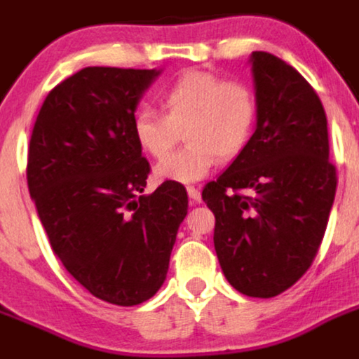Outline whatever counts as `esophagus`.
I'll return each mask as SVG.
<instances>
[{
	"label": "esophagus",
	"mask_w": 359,
	"mask_h": 359,
	"mask_svg": "<svg viewBox=\"0 0 359 359\" xmlns=\"http://www.w3.org/2000/svg\"><path fill=\"white\" fill-rule=\"evenodd\" d=\"M188 195L194 203H201V191L195 186H188Z\"/></svg>",
	"instance_id": "34e87169"
}]
</instances>
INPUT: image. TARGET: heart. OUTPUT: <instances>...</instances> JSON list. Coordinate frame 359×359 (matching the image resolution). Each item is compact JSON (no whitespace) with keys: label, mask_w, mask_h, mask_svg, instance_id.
Here are the masks:
<instances>
[{"label":"heart","mask_w":359,"mask_h":359,"mask_svg":"<svg viewBox=\"0 0 359 359\" xmlns=\"http://www.w3.org/2000/svg\"><path fill=\"white\" fill-rule=\"evenodd\" d=\"M164 113L142 107L133 116V137L147 155L162 158L185 131L189 146L155 168L158 180L191 184L204 179L217 158L233 161L243 153L257 120V96L243 80L215 72L188 71L161 96Z\"/></svg>","instance_id":"obj_1"}]
</instances>
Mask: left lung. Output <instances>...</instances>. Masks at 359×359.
<instances>
[{"mask_svg": "<svg viewBox=\"0 0 359 359\" xmlns=\"http://www.w3.org/2000/svg\"><path fill=\"white\" fill-rule=\"evenodd\" d=\"M257 123L230 168L203 189L213 245L231 287L273 297L318 254L336 195L327 114L314 87L270 53H252Z\"/></svg>", "mask_w": 359, "mask_h": 359, "instance_id": "obj_1", "label": "left lung"}]
</instances>
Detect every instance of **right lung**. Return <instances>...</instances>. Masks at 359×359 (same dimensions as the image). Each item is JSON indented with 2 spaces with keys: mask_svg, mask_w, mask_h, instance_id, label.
Listing matches in <instances>:
<instances>
[{
  "mask_svg": "<svg viewBox=\"0 0 359 359\" xmlns=\"http://www.w3.org/2000/svg\"><path fill=\"white\" fill-rule=\"evenodd\" d=\"M156 69L86 67L47 95L29 144L27 182L50 248L102 301L140 305L170 268L184 186L165 180L151 195L149 162L133 116Z\"/></svg>",
  "mask_w": 359,
  "mask_h": 359,
  "instance_id": "right-lung-1",
  "label": "right lung"
}]
</instances>
